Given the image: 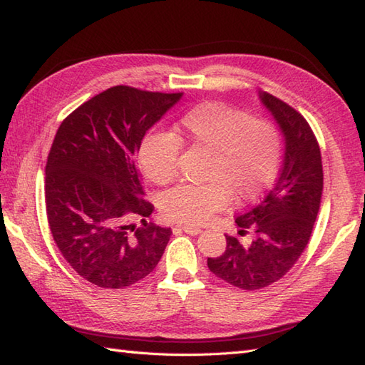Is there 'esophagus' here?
<instances>
[{
	"label": "esophagus",
	"instance_id": "1",
	"mask_svg": "<svg viewBox=\"0 0 365 365\" xmlns=\"http://www.w3.org/2000/svg\"><path fill=\"white\" fill-rule=\"evenodd\" d=\"M180 229L185 232V234H190V235H197L202 232V229L197 226H191V224H185V226H180Z\"/></svg>",
	"mask_w": 365,
	"mask_h": 365
}]
</instances>
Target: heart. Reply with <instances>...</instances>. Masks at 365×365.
Here are the masks:
<instances>
[{
	"label": "heart",
	"instance_id": "b5f03b06",
	"mask_svg": "<svg viewBox=\"0 0 365 365\" xmlns=\"http://www.w3.org/2000/svg\"><path fill=\"white\" fill-rule=\"evenodd\" d=\"M180 144L210 155L202 187L183 185L160 199L169 221L204 224L235 204L254 202L265 192L281 163V138L267 120L251 119L226 103L205 102L185 113L174 135L153 131L139 145L138 161L144 175L157 185L175 177Z\"/></svg>",
	"mask_w": 365,
	"mask_h": 365
}]
</instances>
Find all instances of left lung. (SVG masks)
Returning <instances> with one entry per match:
<instances>
[{"mask_svg": "<svg viewBox=\"0 0 365 365\" xmlns=\"http://www.w3.org/2000/svg\"><path fill=\"white\" fill-rule=\"evenodd\" d=\"M285 141L281 174L260 202L235 218L238 234L252 232L250 245L227 237L222 255L208 259L213 274L243 290H259L289 271L311 238L323 191L319 143L307 120L268 92H259Z\"/></svg>", "mask_w": 365, "mask_h": 365, "instance_id": "left-lung-1", "label": "left lung"}]
</instances>
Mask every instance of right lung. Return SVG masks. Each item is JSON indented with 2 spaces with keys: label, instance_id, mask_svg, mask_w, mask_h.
<instances>
[{
  "label": "right lung",
  "instance_id": "obj_1",
  "mask_svg": "<svg viewBox=\"0 0 365 365\" xmlns=\"http://www.w3.org/2000/svg\"><path fill=\"white\" fill-rule=\"evenodd\" d=\"M182 96L114 86L56 131L45 166L46 218L63 257L91 284L123 289L141 281L166 250L173 230L147 222L153 205L143 199L136 153Z\"/></svg>",
  "mask_w": 365,
  "mask_h": 365
}]
</instances>
